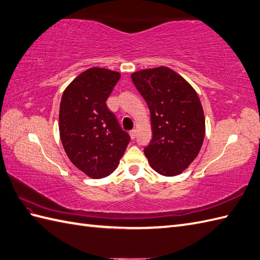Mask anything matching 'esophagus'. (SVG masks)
<instances>
[{
    "instance_id": "34e87169",
    "label": "esophagus",
    "mask_w": 260,
    "mask_h": 260,
    "mask_svg": "<svg viewBox=\"0 0 260 260\" xmlns=\"http://www.w3.org/2000/svg\"><path fill=\"white\" fill-rule=\"evenodd\" d=\"M129 135H131L132 140H134V138L136 137V131H135V129H132V131L129 132Z\"/></svg>"
}]
</instances>
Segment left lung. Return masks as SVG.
I'll use <instances>...</instances> for the list:
<instances>
[{
  "label": "left lung",
  "instance_id": "8db88e82",
  "mask_svg": "<svg viewBox=\"0 0 260 260\" xmlns=\"http://www.w3.org/2000/svg\"><path fill=\"white\" fill-rule=\"evenodd\" d=\"M132 81L150 112L153 137L144 148L150 166L164 176L180 174L197 157L205 137L197 93L165 66L135 72Z\"/></svg>",
  "mask_w": 260,
  "mask_h": 260
}]
</instances>
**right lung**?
Here are the masks:
<instances>
[{"mask_svg": "<svg viewBox=\"0 0 260 260\" xmlns=\"http://www.w3.org/2000/svg\"><path fill=\"white\" fill-rule=\"evenodd\" d=\"M120 74L88 69L64 90L59 106V135L71 161L92 178L116 170L131 141L106 105Z\"/></svg>", "mask_w": 260, "mask_h": 260, "instance_id": "add662e5", "label": "right lung"}]
</instances>
